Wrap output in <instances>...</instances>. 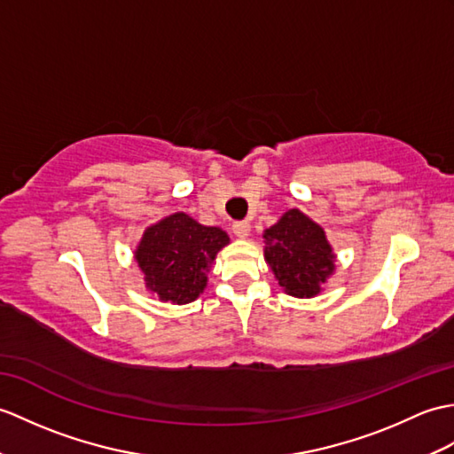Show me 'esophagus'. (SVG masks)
<instances>
[{"mask_svg": "<svg viewBox=\"0 0 454 454\" xmlns=\"http://www.w3.org/2000/svg\"><path fill=\"white\" fill-rule=\"evenodd\" d=\"M249 231H251V224L247 223V220H241V223L234 224V234L241 239H246L249 236Z\"/></svg>", "mask_w": 454, "mask_h": 454, "instance_id": "34e87169", "label": "esophagus"}]
</instances>
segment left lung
I'll return each instance as SVG.
<instances>
[{"mask_svg":"<svg viewBox=\"0 0 454 454\" xmlns=\"http://www.w3.org/2000/svg\"><path fill=\"white\" fill-rule=\"evenodd\" d=\"M265 261L282 290L294 298H313L334 272V253L325 230L290 208L265 230Z\"/></svg>","mask_w":454,"mask_h":454,"instance_id":"8db88e82","label":"left lung"}]
</instances>
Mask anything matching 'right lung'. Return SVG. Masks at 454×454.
Wrapping results in <instances>:
<instances>
[{
	"mask_svg": "<svg viewBox=\"0 0 454 454\" xmlns=\"http://www.w3.org/2000/svg\"><path fill=\"white\" fill-rule=\"evenodd\" d=\"M228 241L224 230L174 213L145 230L135 261L145 275L146 290L158 300L182 305L201 296L207 272Z\"/></svg>",
	"mask_w": 454,
	"mask_h": 454,
	"instance_id": "add662e5",
	"label": "right lung"
}]
</instances>
